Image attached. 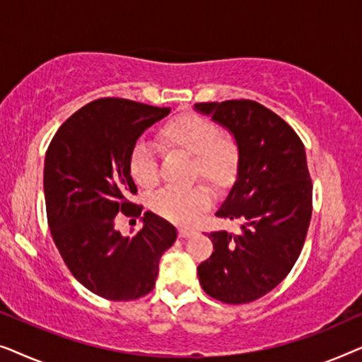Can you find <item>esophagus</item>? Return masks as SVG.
<instances>
[{
    "label": "esophagus",
    "mask_w": 362,
    "mask_h": 362,
    "mask_svg": "<svg viewBox=\"0 0 362 362\" xmlns=\"http://www.w3.org/2000/svg\"><path fill=\"white\" fill-rule=\"evenodd\" d=\"M177 234H180L181 239H187V237H191L192 234H194V230H191V229H180V232H177Z\"/></svg>",
    "instance_id": "34e87169"
}]
</instances>
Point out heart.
I'll return each instance as SVG.
<instances>
[{
    "instance_id": "heart-1",
    "label": "heart",
    "mask_w": 362,
    "mask_h": 362,
    "mask_svg": "<svg viewBox=\"0 0 362 362\" xmlns=\"http://www.w3.org/2000/svg\"><path fill=\"white\" fill-rule=\"evenodd\" d=\"M160 136L168 148H176L194 156V173L216 186L230 185L239 168V151L230 138L221 133L214 122L194 113L173 118L161 128ZM128 171L140 187L158 182L156 148L146 140H138L128 156ZM212 194L206 186L191 189H161L151 196L150 207L158 216L176 224L187 226L206 211Z\"/></svg>"
}]
</instances>
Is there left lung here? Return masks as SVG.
<instances>
[{
  "label": "left lung",
  "mask_w": 362,
  "mask_h": 362,
  "mask_svg": "<svg viewBox=\"0 0 362 362\" xmlns=\"http://www.w3.org/2000/svg\"><path fill=\"white\" fill-rule=\"evenodd\" d=\"M234 136L235 182L216 216L242 221L239 234L211 232L214 252L197 267L202 290L230 305L254 301L288 275L311 219L305 146L288 123L254 100L196 103Z\"/></svg>",
  "instance_id": "1"
}]
</instances>
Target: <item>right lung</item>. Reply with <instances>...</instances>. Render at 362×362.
<instances>
[{
  "mask_svg": "<svg viewBox=\"0 0 362 362\" xmlns=\"http://www.w3.org/2000/svg\"><path fill=\"white\" fill-rule=\"evenodd\" d=\"M171 108L125 98H100L62 123L44 160V197L54 244L71 274L102 298L136 300L150 293L160 259L176 227L146 211L143 227L123 237L117 216H141L128 201L136 186L128 156L141 133Z\"/></svg>",
  "mask_w": 362,
  "mask_h": 362,
  "instance_id": "add662e5",
  "label": "right lung"
}]
</instances>
